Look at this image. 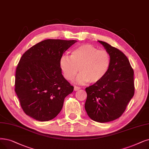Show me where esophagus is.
Listing matches in <instances>:
<instances>
[{"label":"esophagus","mask_w":149,"mask_h":149,"mask_svg":"<svg viewBox=\"0 0 149 149\" xmlns=\"http://www.w3.org/2000/svg\"><path fill=\"white\" fill-rule=\"evenodd\" d=\"M80 88H81V87H78V86H74V90L75 91H77L79 90Z\"/></svg>","instance_id":"esophagus-1"}]
</instances>
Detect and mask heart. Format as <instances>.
I'll list each match as a JSON object with an SVG mask.
<instances>
[{
    "label": "heart",
    "instance_id": "b5f03b06",
    "mask_svg": "<svg viewBox=\"0 0 149 149\" xmlns=\"http://www.w3.org/2000/svg\"><path fill=\"white\" fill-rule=\"evenodd\" d=\"M111 63L108 51L90 44L78 46L71 51L70 57L62 55L59 61L64 78L68 81L74 79L79 70L76 82L79 84L88 82L95 84L102 81L109 71Z\"/></svg>",
    "mask_w": 149,
    "mask_h": 149
}]
</instances>
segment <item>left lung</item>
<instances>
[{
  "label": "left lung",
  "instance_id": "8db88e82",
  "mask_svg": "<svg viewBox=\"0 0 149 149\" xmlns=\"http://www.w3.org/2000/svg\"><path fill=\"white\" fill-rule=\"evenodd\" d=\"M98 41L109 53L111 67L102 81L86 88L85 109L91 119L104 123L120 117L133 98L134 71L121 51L104 41Z\"/></svg>",
  "mask_w": 149,
  "mask_h": 149
}]
</instances>
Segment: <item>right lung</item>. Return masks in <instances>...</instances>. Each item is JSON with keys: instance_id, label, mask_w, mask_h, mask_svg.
<instances>
[{"instance_id": "right-lung-1", "label": "right lung", "mask_w": 149, "mask_h": 149, "mask_svg": "<svg viewBox=\"0 0 149 149\" xmlns=\"http://www.w3.org/2000/svg\"><path fill=\"white\" fill-rule=\"evenodd\" d=\"M76 40L47 39L24 53L17 64L15 91L22 110L34 119L55 118L74 87L62 74L59 61Z\"/></svg>"}]
</instances>
